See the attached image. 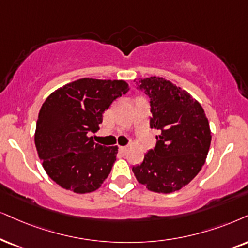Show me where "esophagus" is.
Listing matches in <instances>:
<instances>
[{"instance_id": "1", "label": "esophagus", "mask_w": 248, "mask_h": 248, "mask_svg": "<svg viewBox=\"0 0 248 248\" xmlns=\"http://www.w3.org/2000/svg\"><path fill=\"white\" fill-rule=\"evenodd\" d=\"M119 152L121 153V155H127L128 152V147L127 146H119Z\"/></svg>"}]
</instances>
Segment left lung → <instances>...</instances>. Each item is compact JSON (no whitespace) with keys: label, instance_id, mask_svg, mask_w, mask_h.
<instances>
[{"label":"left lung","instance_id":"left-lung-1","mask_svg":"<svg viewBox=\"0 0 248 248\" xmlns=\"http://www.w3.org/2000/svg\"><path fill=\"white\" fill-rule=\"evenodd\" d=\"M137 88L150 97V127L159 130L156 145L133 167L147 190L171 193L189 184L205 164L212 135L198 101L164 78L139 80Z\"/></svg>","mask_w":248,"mask_h":248}]
</instances>
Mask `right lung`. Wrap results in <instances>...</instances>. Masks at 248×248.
Listing matches in <instances>:
<instances>
[{
    "label": "right lung",
    "instance_id": "add662e5",
    "mask_svg": "<svg viewBox=\"0 0 248 248\" xmlns=\"http://www.w3.org/2000/svg\"><path fill=\"white\" fill-rule=\"evenodd\" d=\"M129 87L124 80L83 78L50 93L40 109L35 146L46 173L75 193L98 189L111 173L118 146L93 142L103 113Z\"/></svg>",
    "mask_w": 248,
    "mask_h": 248
}]
</instances>
